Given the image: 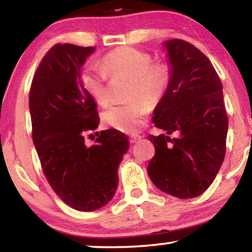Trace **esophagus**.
I'll return each instance as SVG.
<instances>
[{"instance_id":"1","label":"esophagus","mask_w":252,"mask_h":252,"mask_svg":"<svg viewBox=\"0 0 252 252\" xmlns=\"http://www.w3.org/2000/svg\"><path fill=\"white\" fill-rule=\"evenodd\" d=\"M141 138H142V137L139 135H131V136H130V143H135L137 141H139Z\"/></svg>"}]
</instances>
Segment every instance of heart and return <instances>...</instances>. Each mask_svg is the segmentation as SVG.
Wrapping results in <instances>:
<instances>
[{"label": "heart", "instance_id": "heart-1", "mask_svg": "<svg viewBox=\"0 0 252 252\" xmlns=\"http://www.w3.org/2000/svg\"><path fill=\"white\" fill-rule=\"evenodd\" d=\"M108 76L129 78L126 97L131 100L110 106L103 114L104 123L120 131L137 132L146 122L150 103L163 100L170 88L173 69L165 60L152 62L145 51L121 46L101 58L100 66L88 63L82 68L81 84L86 92L101 104L107 103Z\"/></svg>", "mask_w": 252, "mask_h": 252}]
</instances>
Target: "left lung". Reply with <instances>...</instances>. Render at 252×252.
<instances>
[{"label":"left lung","mask_w":252,"mask_h":252,"mask_svg":"<svg viewBox=\"0 0 252 252\" xmlns=\"http://www.w3.org/2000/svg\"><path fill=\"white\" fill-rule=\"evenodd\" d=\"M165 46L173 78L154 123L168 136L149 135L156 151L148 173L163 192L192 199L211 186L223 163L228 115L211 60L186 40L171 39Z\"/></svg>","instance_id":"8db88e82"}]
</instances>
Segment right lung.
Returning <instances> with one entry per match:
<instances>
[{
	"label": "right lung",
	"mask_w": 252,
	"mask_h": 252,
	"mask_svg": "<svg viewBox=\"0 0 252 252\" xmlns=\"http://www.w3.org/2000/svg\"><path fill=\"white\" fill-rule=\"evenodd\" d=\"M93 46L56 44L41 59L29 93L32 139L51 189L80 212L101 208L115 195L117 167L129 149L116 129L101 131L87 146L85 135L97 129V107L80 80Z\"/></svg>",
	"instance_id": "right-lung-1"
}]
</instances>
